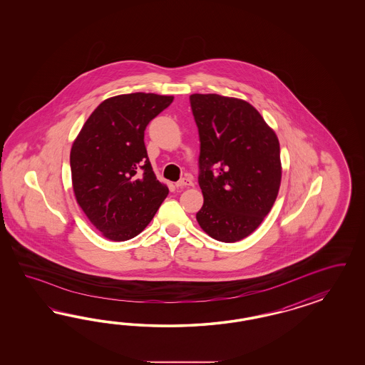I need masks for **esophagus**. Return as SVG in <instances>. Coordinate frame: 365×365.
<instances>
[{"label":"esophagus","instance_id":"obj_1","mask_svg":"<svg viewBox=\"0 0 365 365\" xmlns=\"http://www.w3.org/2000/svg\"><path fill=\"white\" fill-rule=\"evenodd\" d=\"M192 185H194V183H192V180H191L190 178H182L180 180H178L177 182L178 188L190 187V186H192Z\"/></svg>","mask_w":365,"mask_h":365}]
</instances>
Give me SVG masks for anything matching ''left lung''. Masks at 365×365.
<instances>
[{"label":"left lung","mask_w":365,"mask_h":365,"mask_svg":"<svg viewBox=\"0 0 365 365\" xmlns=\"http://www.w3.org/2000/svg\"><path fill=\"white\" fill-rule=\"evenodd\" d=\"M190 104L200 142L203 206L197 221L217 241H241L276 202L282 175L278 138L245 100L194 93Z\"/></svg>","instance_id":"left-lung-1"}]
</instances>
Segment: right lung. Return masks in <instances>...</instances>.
<instances>
[{"label": "right lung", "instance_id": "right-lung-1", "mask_svg": "<svg viewBox=\"0 0 365 365\" xmlns=\"http://www.w3.org/2000/svg\"><path fill=\"white\" fill-rule=\"evenodd\" d=\"M156 93L118 95L100 103L71 148L78 206L115 242L143 232L168 194L147 156V124L173 103Z\"/></svg>", "mask_w": 365, "mask_h": 365}]
</instances>
